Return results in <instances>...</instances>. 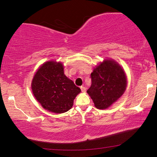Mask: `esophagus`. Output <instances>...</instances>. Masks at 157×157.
Here are the masks:
<instances>
[{
    "label": "esophagus",
    "instance_id": "34e87169",
    "mask_svg": "<svg viewBox=\"0 0 157 157\" xmlns=\"http://www.w3.org/2000/svg\"><path fill=\"white\" fill-rule=\"evenodd\" d=\"M80 89H81L82 92H84L85 91H86V87H84V86H82L80 87Z\"/></svg>",
    "mask_w": 157,
    "mask_h": 157
}]
</instances>
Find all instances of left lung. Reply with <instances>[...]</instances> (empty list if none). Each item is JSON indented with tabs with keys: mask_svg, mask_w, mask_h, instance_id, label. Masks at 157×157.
<instances>
[{
	"mask_svg": "<svg viewBox=\"0 0 157 157\" xmlns=\"http://www.w3.org/2000/svg\"><path fill=\"white\" fill-rule=\"evenodd\" d=\"M91 85L87 90L99 109H106L118 100L127 87V77L123 69L113 59H105L91 74Z\"/></svg>",
	"mask_w": 157,
	"mask_h": 157,
	"instance_id": "1",
	"label": "left lung"
}]
</instances>
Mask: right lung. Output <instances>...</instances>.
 Returning a JSON list of instances; mask_svg holds the SVG:
<instances>
[{
    "instance_id": "right-lung-1",
    "label": "right lung",
    "mask_w": 157,
    "mask_h": 157,
    "mask_svg": "<svg viewBox=\"0 0 157 157\" xmlns=\"http://www.w3.org/2000/svg\"><path fill=\"white\" fill-rule=\"evenodd\" d=\"M32 91L45 109L55 113L66 112L81 89L63 73L62 62L48 61L43 63L32 81Z\"/></svg>"
}]
</instances>
